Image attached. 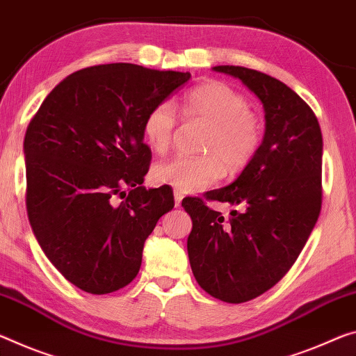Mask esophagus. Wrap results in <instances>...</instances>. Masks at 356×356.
<instances>
[{"mask_svg":"<svg viewBox=\"0 0 356 356\" xmlns=\"http://www.w3.org/2000/svg\"><path fill=\"white\" fill-rule=\"evenodd\" d=\"M182 193H180V191H174V204H176V207H180V204H182Z\"/></svg>","mask_w":356,"mask_h":356,"instance_id":"34e87169","label":"esophagus"}]
</instances>
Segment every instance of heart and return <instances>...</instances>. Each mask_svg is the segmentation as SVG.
<instances>
[{
  "label": "heart",
  "instance_id": "1",
  "mask_svg": "<svg viewBox=\"0 0 356 356\" xmlns=\"http://www.w3.org/2000/svg\"><path fill=\"white\" fill-rule=\"evenodd\" d=\"M187 120L207 125L201 140L202 156H176L158 163L152 171L156 184L169 185L180 193H195L211 187L225 174L234 176L252 163L263 140V127L249 111V103L233 87L209 81L195 87L182 99ZM177 123L171 103H158L143 123L145 144L155 154H165Z\"/></svg>",
  "mask_w": 356,
  "mask_h": 356
}]
</instances>
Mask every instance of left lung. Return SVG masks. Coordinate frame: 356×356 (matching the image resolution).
Instances as JSON below:
<instances>
[{"label":"left lung","instance_id":"left-lung-1","mask_svg":"<svg viewBox=\"0 0 356 356\" xmlns=\"http://www.w3.org/2000/svg\"><path fill=\"white\" fill-rule=\"evenodd\" d=\"M263 103L266 129L257 156L228 187L206 200L242 211L229 220L200 198L182 201L193 228L187 241L200 286L220 301L239 304L263 295L300 257L321 209L323 139L312 109L284 82L242 66H216Z\"/></svg>","mask_w":356,"mask_h":356}]
</instances>
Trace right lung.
I'll use <instances>...</instances> for the list:
<instances>
[{
    "mask_svg": "<svg viewBox=\"0 0 356 356\" xmlns=\"http://www.w3.org/2000/svg\"><path fill=\"white\" fill-rule=\"evenodd\" d=\"M190 77L131 63L86 67L63 79L28 125V218L77 289L106 295L138 275L145 239L174 207L171 188L143 185L152 158L143 123Z\"/></svg>",
    "mask_w": 356,
    "mask_h": 356,
    "instance_id": "right-lung-1",
    "label": "right lung"
}]
</instances>
